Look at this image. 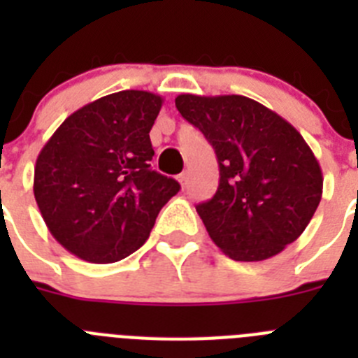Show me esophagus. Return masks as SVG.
<instances>
[{
	"instance_id": "obj_1",
	"label": "esophagus",
	"mask_w": 358,
	"mask_h": 358,
	"mask_svg": "<svg viewBox=\"0 0 358 358\" xmlns=\"http://www.w3.org/2000/svg\"><path fill=\"white\" fill-rule=\"evenodd\" d=\"M179 182H181L182 188H186V185H188V172H182L181 176H179Z\"/></svg>"
}]
</instances>
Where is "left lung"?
Wrapping results in <instances>:
<instances>
[{"label":"left lung","mask_w":358,"mask_h":358,"mask_svg":"<svg viewBox=\"0 0 358 358\" xmlns=\"http://www.w3.org/2000/svg\"><path fill=\"white\" fill-rule=\"evenodd\" d=\"M176 107L217 154V194L197 206L220 251L262 262L299 238L322 197V172L303 136L242 94H179Z\"/></svg>","instance_id":"8db88e82"}]
</instances>
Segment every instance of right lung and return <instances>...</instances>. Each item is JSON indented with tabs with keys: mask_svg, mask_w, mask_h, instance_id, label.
Returning <instances> with one entry per match:
<instances>
[{
	"mask_svg": "<svg viewBox=\"0 0 358 358\" xmlns=\"http://www.w3.org/2000/svg\"><path fill=\"white\" fill-rule=\"evenodd\" d=\"M163 96L127 90L69 115L39 152L34 195L53 238L91 264H115L147 242L179 192L152 170V125Z\"/></svg>",
	"mask_w": 358,
	"mask_h": 358,
	"instance_id": "1",
	"label": "right lung"
}]
</instances>
